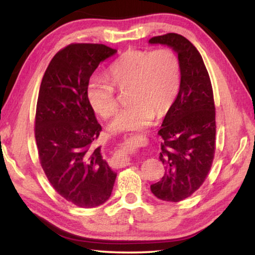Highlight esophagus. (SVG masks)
Listing matches in <instances>:
<instances>
[{
	"label": "esophagus",
	"instance_id": "34e87169",
	"mask_svg": "<svg viewBox=\"0 0 255 255\" xmlns=\"http://www.w3.org/2000/svg\"><path fill=\"white\" fill-rule=\"evenodd\" d=\"M111 166L114 167H125L130 164V158L127 156H114L111 158Z\"/></svg>",
	"mask_w": 255,
	"mask_h": 255
}]
</instances>
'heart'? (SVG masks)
<instances>
[{"label":"heart","mask_w":255,"mask_h":255,"mask_svg":"<svg viewBox=\"0 0 255 255\" xmlns=\"http://www.w3.org/2000/svg\"><path fill=\"white\" fill-rule=\"evenodd\" d=\"M109 81L93 77L88 85V99L102 118H110L118 109L116 89L129 90L130 105L116 116L111 132L147 127L155 112L162 116L170 110L181 85V62L171 48L128 50L109 67Z\"/></svg>","instance_id":"b5f03b06"}]
</instances>
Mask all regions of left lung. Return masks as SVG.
<instances>
[{"label":"left lung","mask_w":255,"mask_h":255,"mask_svg":"<svg viewBox=\"0 0 255 255\" xmlns=\"http://www.w3.org/2000/svg\"><path fill=\"white\" fill-rule=\"evenodd\" d=\"M149 44L171 47L181 62V85L158 135L159 159L165 167L161 181L150 185L163 201L178 202L199 189L208 175L216 149V111L213 86L199 51L187 38L166 33Z\"/></svg>","instance_id":"left-lung-1"}]
</instances>
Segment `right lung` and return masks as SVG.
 Segmentation results:
<instances>
[{
	"label": "right lung",
	"instance_id": "obj_1",
	"mask_svg": "<svg viewBox=\"0 0 255 255\" xmlns=\"http://www.w3.org/2000/svg\"><path fill=\"white\" fill-rule=\"evenodd\" d=\"M117 50L71 44L50 60L36 108L34 137L47 179L64 199L93 208L109 199L117 173L94 147L102 130L88 99L90 77Z\"/></svg>",
	"mask_w": 255,
	"mask_h": 255
}]
</instances>
